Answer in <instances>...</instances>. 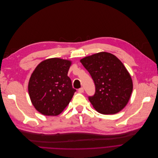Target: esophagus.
Returning a JSON list of instances; mask_svg holds the SVG:
<instances>
[{
  "instance_id": "1",
  "label": "esophagus",
  "mask_w": 158,
  "mask_h": 158,
  "mask_svg": "<svg viewBox=\"0 0 158 158\" xmlns=\"http://www.w3.org/2000/svg\"><path fill=\"white\" fill-rule=\"evenodd\" d=\"M78 91L79 93H82L84 92V88H83V87H81V88H80L78 89Z\"/></svg>"
}]
</instances>
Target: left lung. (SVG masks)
<instances>
[{
  "label": "left lung",
  "mask_w": 158,
  "mask_h": 158,
  "mask_svg": "<svg viewBox=\"0 0 158 158\" xmlns=\"http://www.w3.org/2000/svg\"><path fill=\"white\" fill-rule=\"evenodd\" d=\"M95 85V93L88 100L98 112L115 114L128 103L133 91L130 73L114 55L100 52L80 60Z\"/></svg>",
  "instance_id": "left-lung-1"
}]
</instances>
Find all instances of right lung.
<instances>
[{
  "label": "right lung",
  "mask_w": 158,
  "mask_h": 158,
  "mask_svg": "<svg viewBox=\"0 0 158 158\" xmlns=\"http://www.w3.org/2000/svg\"><path fill=\"white\" fill-rule=\"evenodd\" d=\"M71 61L58 58L41 62L31 74L28 86L35 109L47 116H56L64 110L77 91L67 76Z\"/></svg>",
  "instance_id": "obj_1"
}]
</instances>
